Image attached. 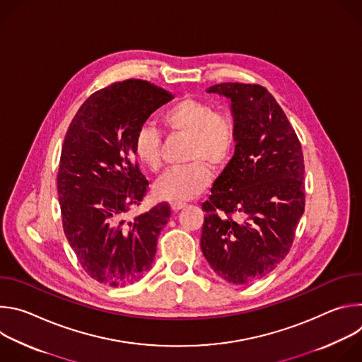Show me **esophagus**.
Masks as SVG:
<instances>
[{
    "label": "esophagus",
    "instance_id": "34e87169",
    "mask_svg": "<svg viewBox=\"0 0 362 362\" xmlns=\"http://www.w3.org/2000/svg\"><path fill=\"white\" fill-rule=\"evenodd\" d=\"M186 208V203H172V211L176 214V212H179V211H182V209H185Z\"/></svg>",
    "mask_w": 362,
    "mask_h": 362
}]
</instances>
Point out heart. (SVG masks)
<instances>
[{
    "instance_id": "obj_1",
    "label": "heart",
    "mask_w": 362,
    "mask_h": 362,
    "mask_svg": "<svg viewBox=\"0 0 362 362\" xmlns=\"http://www.w3.org/2000/svg\"><path fill=\"white\" fill-rule=\"evenodd\" d=\"M162 124L170 133L189 137L186 160L187 166L165 172L154 183L156 197L182 203L199 196L211 183L209 165L222 169L230 159L236 130L230 115L219 113L208 101L199 98L179 100L162 115ZM162 139L156 129L143 126L134 139L137 160L150 170L162 165Z\"/></svg>"
}]
</instances>
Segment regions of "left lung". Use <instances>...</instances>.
I'll return each mask as SVG.
<instances>
[{"label": "left lung", "instance_id": "8db88e82", "mask_svg": "<svg viewBox=\"0 0 362 362\" xmlns=\"http://www.w3.org/2000/svg\"><path fill=\"white\" fill-rule=\"evenodd\" d=\"M206 91L230 101L236 141L232 159L202 204L200 247L222 279L246 285L272 272L292 246L305 209L303 154L265 87L222 83Z\"/></svg>", "mask_w": 362, "mask_h": 362}]
</instances>
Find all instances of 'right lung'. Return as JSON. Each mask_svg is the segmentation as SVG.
Returning <instances> with one entry per match:
<instances>
[{
	"label": "right lung",
	"instance_id": "obj_1",
	"mask_svg": "<svg viewBox=\"0 0 362 362\" xmlns=\"http://www.w3.org/2000/svg\"><path fill=\"white\" fill-rule=\"evenodd\" d=\"M172 98L148 81H119L91 94L66 133L57 176L63 229L83 269L100 284L126 286L151 268L170 208L159 203L126 218L148 185L136 163L134 139Z\"/></svg>",
	"mask_w": 362,
	"mask_h": 362
}]
</instances>
